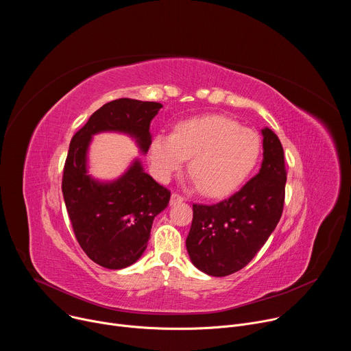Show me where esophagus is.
I'll return each mask as SVG.
<instances>
[{
  "label": "esophagus",
  "instance_id": "1",
  "mask_svg": "<svg viewBox=\"0 0 351 351\" xmlns=\"http://www.w3.org/2000/svg\"><path fill=\"white\" fill-rule=\"evenodd\" d=\"M183 199L184 198L182 195H179L176 193H172V195H171V204L175 206V204H179V203H183Z\"/></svg>",
  "mask_w": 351,
  "mask_h": 351
}]
</instances>
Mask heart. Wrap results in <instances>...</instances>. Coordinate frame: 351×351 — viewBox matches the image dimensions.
<instances>
[{
    "instance_id": "1",
    "label": "heart",
    "mask_w": 351,
    "mask_h": 351,
    "mask_svg": "<svg viewBox=\"0 0 351 351\" xmlns=\"http://www.w3.org/2000/svg\"><path fill=\"white\" fill-rule=\"evenodd\" d=\"M260 154L261 138L256 130L222 115H210L178 123L173 134H156L148 161L153 175L165 183L190 158L193 182L208 197H223L252 173Z\"/></svg>"
}]
</instances>
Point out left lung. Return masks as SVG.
<instances>
[{
  "mask_svg": "<svg viewBox=\"0 0 351 351\" xmlns=\"http://www.w3.org/2000/svg\"><path fill=\"white\" fill-rule=\"evenodd\" d=\"M263 162L239 191L213 206L193 204L186 248L193 265L211 276L244 268L275 230L283 211L286 168L278 136L261 129Z\"/></svg>",
  "mask_w": 351,
  "mask_h": 351,
  "instance_id": "1",
  "label": "left lung"
}]
</instances>
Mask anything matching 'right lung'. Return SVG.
Wrapping results in <instances>:
<instances>
[{"mask_svg": "<svg viewBox=\"0 0 351 351\" xmlns=\"http://www.w3.org/2000/svg\"><path fill=\"white\" fill-rule=\"evenodd\" d=\"M160 103L119 98L97 110L72 137L64 168L62 194L75 236L90 260L108 269H123L145 252L154 218L171 193L149 176L136 157L115 179L88 173V149L99 133H121L134 140L145 156L152 144V122Z\"/></svg>", "mask_w": 351, "mask_h": 351, "instance_id": "right-lung-1", "label": "right lung"}]
</instances>
